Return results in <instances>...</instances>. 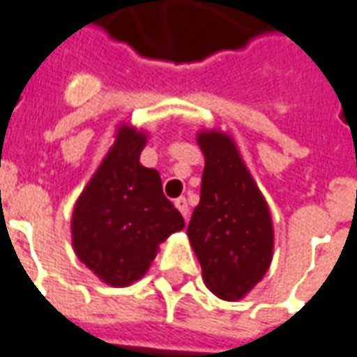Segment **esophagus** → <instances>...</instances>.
<instances>
[{
  "label": "esophagus",
  "instance_id": "34e87169",
  "mask_svg": "<svg viewBox=\"0 0 357 357\" xmlns=\"http://www.w3.org/2000/svg\"><path fill=\"white\" fill-rule=\"evenodd\" d=\"M176 208L181 212V216L189 218V204H187V199L185 197H179V199H176Z\"/></svg>",
  "mask_w": 357,
  "mask_h": 357
}]
</instances>
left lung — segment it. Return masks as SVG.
I'll return each mask as SVG.
<instances>
[{
  "label": "left lung",
  "mask_w": 357,
  "mask_h": 357,
  "mask_svg": "<svg viewBox=\"0 0 357 357\" xmlns=\"http://www.w3.org/2000/svg\"><path fill=\"white\" fill-rule=\"evenodd\" d=\"M204 155L201 202L187 237L202 281L218 298L241 300L262 281L273 258V222L239 147L222 130H201Z\"/></svg>",
  "instance_id": "1"
}]
</instances>
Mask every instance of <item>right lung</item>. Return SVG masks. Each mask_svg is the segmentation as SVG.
Returning <instances> with one entry per match:
<instances>
[{"instance_id": "1", "label": "right lung", "mask_w": 357, "mask_h": 357, "mask_svg": "<svg viewBox=\"0 0 357 357\" xmlns=\"http://www.w3.org/2000/svg\"><path fill=\"white\" fill-rule=\"evenodd\" d=\"M147 137L135 126L118 124L112 145L73 210L74 252L110 287L139 281L158 245L185 227L164 197L160 174L139 162Z\"/></svg>"}]
</instances>
